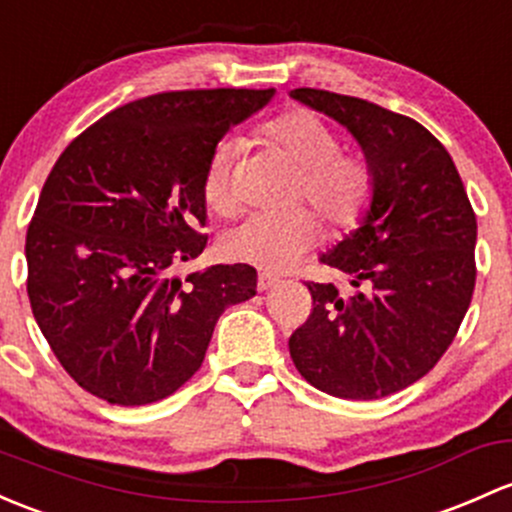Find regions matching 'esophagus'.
Returning a JSON list of instances; mask_svg holds the SVG:
<instances>
[{
	"instance_id": "34e87169",
	"label": "esophagus",
	"mask_w": 512,
	"mask_h": 512,
	"mask_svg": "<svg viewBox=\"0 0 512 512\" xmlns=\"http://www.w3.org/2000/svg\"><path fill=\"white\" fill-rule=\"evenodd\" d=\"M277 282L279 279L272 277V274H260V277H257V289H260V292H267V289L277 287Z\"/></svg>"
}]
</instances>
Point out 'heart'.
<instances>
[{"label": "heart", "instance_id": "obj_1", "mask_svg": "<svg viewBox=\"0 0 512 512\" xmlns=\"http://www.w3.org/2000/svg\"><path fill=\"white\" fill-rule=\"evenodd\" d=\"M262 142L299 171V198H306L333 228H351L373 198V169L358 154L341 152V139L316 112L292 110L262 127ZM240 144L225 139L213 149L203 174V196L215 213L233 211V176ZM321 238L319 220L306 211L255 213L225 233L220 250L230 262L265 272H284Z\"/></svg>", "mask_w": 512, "mask_h": 512}]
</instances>
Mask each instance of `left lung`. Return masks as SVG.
Returning a JSON list of instances; mask_svg holds the SVG:
<instances>
[{
	"mask_svg": "<svg viewBox=\"0 0 512 512\" xmlns=\"http://www.w3.org/2000/svg\"><path fill=\"white\" fill-rule=\"evenodd\" d=\"M289 95L346 127L373 169L358 228L321 255L355 289L306 282L314 311L289 353L316 390L380 400L424 378L454 341L476 284V215L449 152L412 117L328 90Z\"/></svg>",
	"mask_w": 512,
	"mask_h": 512,
	"instance_id": "obj_1",
	"label": "left lung"
}]
</instances>
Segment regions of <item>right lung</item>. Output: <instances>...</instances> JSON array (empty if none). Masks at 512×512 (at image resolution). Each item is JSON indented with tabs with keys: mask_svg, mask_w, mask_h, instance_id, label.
Returning <instances> with one entry per match:
<instances>
[{
	"mask_svg": "<svg viewBox=\"0 0 512 512\" xmlns=\"http://www.w3.org/2000/svg\"><path fill=\"white\" fill-rule=\"evenodd\" d=\"M274 90H176L127 102L73 139L26 233L31 311L66 373L110 405L174 395L201 368L215 321L255 297L250 265L181 282L206 235L203 174L230 127Z\"/></svg>",
	"mask_w": 512,
	"mask_h": 512,
	"instance_id": "add662e5",
	"label": "right lung"
}]
</instances>
